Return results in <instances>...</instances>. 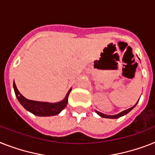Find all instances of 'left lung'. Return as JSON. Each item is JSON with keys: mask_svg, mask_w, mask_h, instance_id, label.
<instances>
[{"mask_svg": "<svg viewBox=\"0 0 155 155\" xmlns=\"http://www.w3.org/2000/svg\"><path fill=\"white\" fill-rule=\"evenodd\" d=\"M140 99V98H139ZM139 100H138V102H139ZM138 102H137L136 104H134V106L131 107L130 108H129V109H127V110H123V111H122V112L119 113V114H114V115H109V114H104V113H101L99 112V111H98V110H95V112L97 113L98 114H99V116L100 117H103V118H107V119H118V118H120V117L123 116V115H125V114H127V113H129L130 111V110L133 109V108L134 107L136 106L137 104H138Z\"/></svg>", "mask_w": 155, "mask_h": 155, "instance_id": "1", "label": "left lung"}]
</instances>
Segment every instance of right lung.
Segmentation results:
<instances>
[{
	"label": "right lung",
	"mask_w": 155,
	"mask_h": 155,
	"mask_svg": "<svg viewBox=\"0 0 155 155\" xmlns=\"http://www.w3.org/2000/svg\"><path fill=\"white\" fill-rule=\"evenodd\" d=\"M13 89L19 103L24 107L25 110L32 113L36 116H52L60 114L61 110H64L68 104V95L71 91V88H70L64 99H62L61 101L57 103H48V102L34 101L26 99L20 93L15 84V82H13Z\"/></svg>",
	"instance_id": "obj_1"
}]
</instances>
